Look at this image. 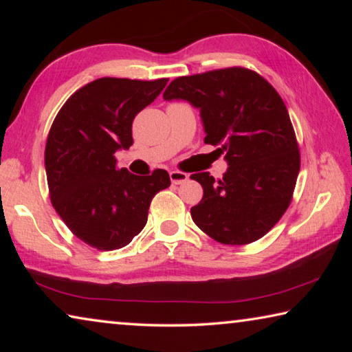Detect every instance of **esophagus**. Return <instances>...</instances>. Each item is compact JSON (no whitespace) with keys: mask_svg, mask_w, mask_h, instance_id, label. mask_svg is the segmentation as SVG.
Instances as JSON below:
<instances>
[{"mask_svg":"<svg viewBox=\"0 0 352 352\" xmlns=\"http://www.w3.org/2000/svg\"><path fill=\"white\" fill-rule=\"evenodd\" d=\"M169 177H170L172 184H182L189 178V175L184 174V172H182V170H172Z\"/></svg>","mask_w":352,"mask_h":352,"instance_id":"34e87169","label":"esophagus"}]
</instances>
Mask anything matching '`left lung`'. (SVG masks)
<instances>
[{
    "label": "left lung",
    "instance_id": "1",
    "mask_svg": "<svg viewBox=\"0 0 352 352\" xmlns=\"http://www.w3.org/2000/svg\"><path fill=\"white\" fill-rule=\"evenodd\" d=\"M163 98L200 109L205 142L228 163L220 180L208 172L190 175L204 188L200 204L190 208L195 225L225 245L265 236L290 205L301 163L278 91L254 71L233 67L177 77Z\"/></svg>",
    "mask_w": 352,
    "mask_h": 352
}]
</instances>
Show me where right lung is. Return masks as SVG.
I'll use <instances>...</instances> for the list:
<instances>
[{"instance_id": "obj_1", "label": "right lung", "mask_w": 352, "mask_h": 352, "mask_svg": "<svg viewBox=\"0 0 352 352\" xmlns=\"http://www.w3.org/2000/svg\"><path fill=\"white\" fill-rule=\"evenodd\" d=\"M168 79L102 77L77 90L58 110L45 148L51 204L76 237L100 252L126 247L144 228L155 194L170 186L155 169L133 175L115 153L133 144L135 116Z\"/></svg>"}]
</instances>
